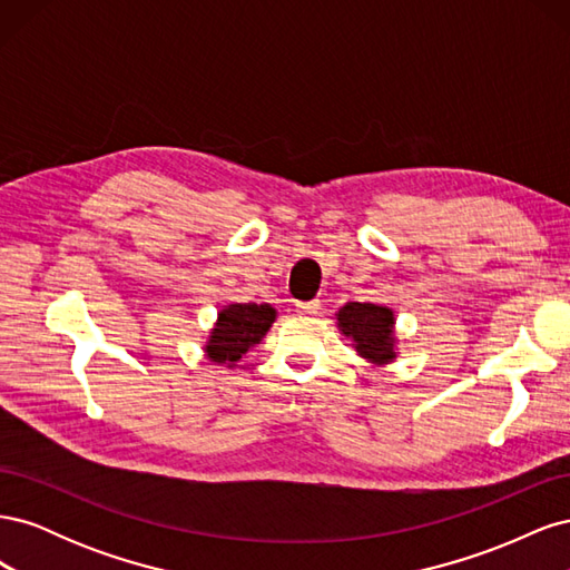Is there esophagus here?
Returning <instances> with one entry per match:
<instances>
[{"label":"esophagus","instance_id":"34e87169","mask_svg":"<svg viewBox=\"0 0 570 570\" xmlns=\"http://www.w3.org/2000/svg\"><path fill=\"white\" fill-rule=\"evenodd\" d=\"M318 308H321V302H302V304H297V314H302V316H316Z\"/></svg>","mask_w":570,"mask_h":570}]
</instances>
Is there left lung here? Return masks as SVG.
Returning a JSON list of instances; mask_svg holds the SVG:
<instances>
[{"label": "left lung", "instance_id": "left-lung-1", "mask_svg": "<svg viewBox=\"0 0 570 570\" xmlns=\"http://www.w3.org/2000/svg\"><path fill=\"white\" fill-rule=\"evenodd\" d=\"M335 316L342 335L354 340L358 356L377 366L390 364L396 356L392 308L368 302H347Z\"/></svg>", "mask_w": 570, "mask_h": 570}]
</instances>
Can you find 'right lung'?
<instances>
[{
  "mask_svg": "<svg viewBox=\"0 0 570 570\" xmlns=\"http://www.w3.org/2000/svg\"><path fill=\"white\" fill-rule=\"evenodd\" d=\"M275 321L271 304H228L218 312V321L206 342V356L214 364L233 368L254 344L262 342Z\"/></svg>",
  "mask_w": 570,
  "mask_h": 570,
  "instance_id": "right-lung-1",
  "label": "right lung"
}]
</instances>
